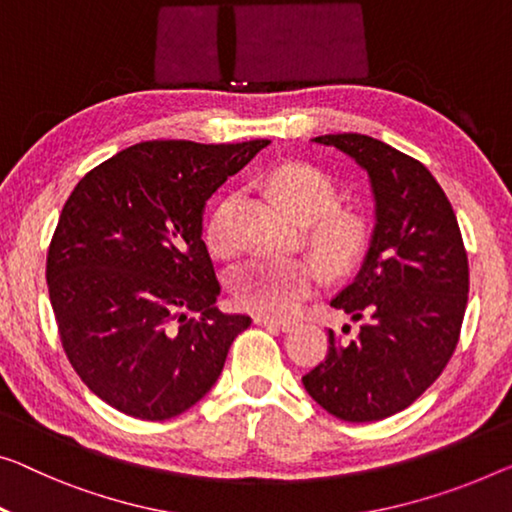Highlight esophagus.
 <instances>
[{"label": "esophagus", "mask_w": 512, "mask_h": 512, "mask_svg": "<svg viewBox=\"0 0 512 512\" xmlns=\"http://www.w3.org/2000/svg\"><path fill=\"white\" fill-rule=\"evenodd\" d=\"M257 326H266V329H278V331H289L294 326V322L289 319H273V317H255Z\"/></svg>", "instance_id": "esophagus-1"}]
</instances>
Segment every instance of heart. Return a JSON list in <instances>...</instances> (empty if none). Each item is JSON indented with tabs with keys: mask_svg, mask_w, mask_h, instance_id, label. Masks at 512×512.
I'll list each match as a JSON object with an SVG mask.
<instances>
[{
	"mask_svg": "<svg viewBox=\"0 0 512 512\" xmlns=\"http://www.w3.org/2000/svg\"><path fill=\"white\" fill-rule=\"evenodd\" d=\"M269 186L280 197L287 211L301 223H312V241L331 264H345L361 246V227L349 213L331 211L335 204V186L331 179L310 165L289 163L271 172ZM236 197H223L207 223V246L213 255H232V213ZM322 280L317 262L296 259H250L236 269L232 278L234 301L243 310L264 317H287L315 292Z\"/></svg>",
	"mask_w": 512,
	"mask_h": 512,
	"instance_id": "heart-1",
	"label": "heart"
}]
</instances>
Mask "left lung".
Here are the masks:
<instances>
[{"label":"left lung","mask_w":512,"mask_h":512,"mask_svg":"<svg viewBox=\"0 0 512 512\" xmlns=\"http://www.w3.org/2000/svg\"><path fill=\"white\" fill-rule=\"evenodd\" d=\"M312 142L368 172L375 230L356 278L331 301L361 319V331L352 342L329 331V354L303 386L335 418L381 421L421 398L451 361L467 308V250L451 202L423 163L358 133Z\"/></svg>","instance_id":"obj_1"}]
</instances>
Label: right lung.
<instances>
[{"mask_svg": "<svg viewBox=\"0 0 512 512\" xmlns=\"http://www.w3.org/2000/svg\"><path fill=\"white\" fill-rule=\"evenodd\" d=\"M266 144H133L87 172L61 209L45 269L61 345L89 391L121 414H183L250 326L216 308L202 216Z\"/></svg>", "mask_w": 512, "mask_h": 512, "instance_id": "1", "label": "right lung"}]
</instances>
